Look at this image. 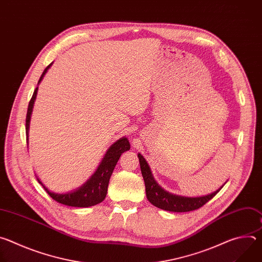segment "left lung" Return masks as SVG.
Instances as JSON below:
<instances>
[{
  "label": "left lung",
  "instance_id": "left-lung-1",
  "mask_svg": "<svg viewBox=\"0 0 262 262\" xmlns=\"http://www.w3.org/2000/svg\"><path fill=\"white\" fill-rule=\"evenodd\" d=\"M138 158L140 162L142 176L145 182L147 199L151 204H154L155 206L161 209L173 211V212H186V211H192V210L198 209L202 207L205 203H207L210 199H212L219 193V191L223 188L222 186L221 189H219L214 193L207 196H203V197L190 198V197L173 195L171 193H168L164 189H162L158 184V182L155 180L152 176L150 168H149L143 156L139 154Z\"/></svg>",
  "mask_w": 262,
  "mask_h": 262
}]
</instances>
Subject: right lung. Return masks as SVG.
I'll return each instance as SVG.
<instances>
[{
    "label": "right lung",
    "mask_w": 262,
    "mask_h": 262,
    "mask_svg": "<svg viewBox=\"0 0 262 262\" xmlns=\"http://www.w3.org/2000/svg\"><path fill=\"white\" fill-rule=\"evenodd\" d=\"M51 65L52 63L45 69L39 79V82L42 80L43 76ZM37 90H38V87L34 90V93L28 105V112H27V117H26L27 141H28V129H29V123L31 119V113H32L34 101L37 95ZM129 148H130V145L126 138H121L116 143L112 145L108 150L106 151L97 170L92 175V177L82 186V188H80L76 192L68 193V194H55L50 192L38 178H37V180H38V182L43 186V189L47 191V193L55 201L61 204H64L67 206H73V207H89V206L96 205L104 200L107 192V185H108L111 175L113 173L114 168L121 154L129 150Z\"/></svg>",
    "instance_id": "1"
}]
</instances>
